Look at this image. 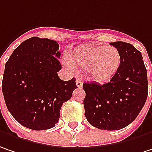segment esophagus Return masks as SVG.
I'll list each match as a JSON object with an SVG mask.
<instances>
[{"mask_svg":"<svg viewBox=\"0 0 152 152\" xmlns=\"http://www.w3.org/2000/svg\"><path fill=\"white\" fill-rule=\"evenodd\" d=\"M76 86H77L78 88H82L83 83V81H82V80H80V79H76Z\"/></svg>","mask_w":152,"mask_h":152,"instance_id":"34e87169","label":"esophagus"}]
</instances>
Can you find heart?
<instances>
[{
	"mask_svg": "<svg viewBox=\"0 0 152 152\" xmlns=\"http://www.w3.org/2000/svg\"><path fill=\"white\" fill-rule=\"evenodd\" d=\"M64 60L69 69L73 65L86 69L88 75L97 83H105L114 76L121 65V55L113 46H105L95 44H86L76 47ZM72 62V64L71 63Z\"/></svg>",
	"mask_w": 152,
	"mask_h": 152,
	"instance_id": "obj_1",
	"label": "heart"
}]
</instances>
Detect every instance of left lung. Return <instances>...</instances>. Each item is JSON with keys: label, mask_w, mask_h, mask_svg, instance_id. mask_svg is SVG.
<instances>
[{"label": "left lung", "mask_w": 152, "mask_h": 152, "mask_svg": "<svg viewBox=\"0 0 152 152\" xmlns=\"http://www.w3.org/2000/svg\"><path fill=\"white\" fill-rule=\"evenodd\" d=\"M110 45L119 50L121 62L109 83H85V117L93 126L114 131L127 126L142 110L148 95L147 71L141 52L126 42Z\"/></svg>", "instance_id": "1"}]
</instances>
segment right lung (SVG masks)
<instances>
[{
	"label": "right lung",
	"mask_w": 152,
	"mask_h": 152,
	"mask_svg": "<svg viewBox=\"0 0 152 152\" xmlns=\"http://www.w3.org/2000/svg\"><path fill=\"white\" fill-rule=\"evenodd\" d=\"M58 42L32 37L14 50L6 63L2 93L14 119L31 130L50 129L76 88V79L61 80Z\"/></svg>",
	"instance_id": "right-lung-1"
}]
</instances>
